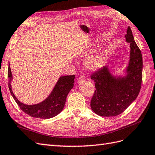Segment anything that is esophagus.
I'll return each mask as SVG.
<instances>
[{"mask_svg": "<svg viewBox=\"0 0 155 155\" xmlns=\"http://www.w3.org/2000/svg\"><path fill=\"white\" fill-rule=\"evenodd\" d=\"M85 80V77L84 76V75H81V76L78 78V81L80 83V82H82Z\"/></svg>", "mask_w": 155, "mask_h": 155, "instance_id": "1", "label": "esophagus"}]
</instances>
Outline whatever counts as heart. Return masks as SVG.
Masks as SVG:
<instances>
[{
    "label": "heart",
    "instance_id": "b5f03b06",
    "mask_svg": "<svg viewBox=\"0 0 155 155\" xmlns=\"http://www.w3.org/2000/svg\"><path fill=\"white\" fill-rule=\"evenodd\" d=\"M105 61V56L101 52L91 55L85 60V66L89 70H97L103 66Z\"/></svg>",
    "mask_w": 155,
    "mask_h": 155
}]
</instances>
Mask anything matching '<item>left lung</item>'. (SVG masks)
Returning <instances> with one entry per match:
<instances>
[{
	"instance_id": "obj_1",
	"label": "left lung",
	"mask_w": 155,
	"mask_h": 155,
	"mask_svg": "<svg viewBox=\"0 0 155 155\" xmlns=\"http://www.w3.org/2000/svg\"><path fill=\"white\" fill-rule=\"evenodd\" d=\"M125 38L127 42L130 43V48L126 76L114 77L107 66L91 75V79L95 81L96 90L90 105L93 111L99 116L114 117L121 114L135 100L141 87L143 57L129 26Z\"/></svg>"
}]
</instances>
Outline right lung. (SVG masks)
<instances>
[{"mask_svg": "<svg viewBox=\"0 0 155 155\" xmlns=\"http://www.w3.org/2000/svg\"><path fill=\"white\" fill-rule=\"evenodd\" d=\"M10 64L8 68V88L16 104L22 111L28 115L33 117L40 119H50L57 115L62 111L66 103L68 93L74 87L75 75H66L61 76L54 89L50 95L45 100L35 105H26L18 101L12 91L10 81L12 79Z\"/></svg>", "mask_w": 155, "mask_h": 155, "instance_id": "1", "label": "right lung"}]
</instances>
